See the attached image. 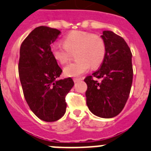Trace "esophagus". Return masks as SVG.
<instances>
[{"instance_id":"34e87169","label":"esophagus","mask_w":151,"mask_h":151,"mask_svg":"<svg viewBox=\"0 0 151 151\" xmlns=\"http://www.w3.org/2000/svg\"><path fill=\"white\" fill-rule=\"evenodd\" d=\"M82 78H73V81H74L75 82H78V81L82 80Z\"/></svg>"}]
</instances>
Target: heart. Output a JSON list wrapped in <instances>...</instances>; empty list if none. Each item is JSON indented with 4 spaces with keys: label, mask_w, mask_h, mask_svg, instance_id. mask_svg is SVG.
Masks as SVG:
<instances>
[{
    "label": "heart",
    "mask_w": 151,
    "mask_h": 151,
    "mask_svg": "<svg viewBox=\"0 0 151 151\" xmlns=\"http://www.w3.org/2000/svg\"><path fill=\"white\" fill-rule=\"evenodd\" d=\"M63 45L54 43L51 52L60 64H65L75 53L76 61L70 63L63 69L68 77L79 76L88 70L89 66L96 68L101 65L106 54L105 42L100 36L84 31H73L63 38Z\"/></svg>",
    "instance_id": "1"
}]
</instances>
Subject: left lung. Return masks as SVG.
<instances>
[{
	"label": "left lung",
	"instance_id": "left-lung-1",
	"mask_svg": "<svg viewBox=\"0 0 151 151\" xmlns=\"http://www.w3.org/2000/svg\"><path fill=\"white\" fill-rule=\"evenodd\" d=\"M106 54L101 66L84 79L86 104L95 115L111 118L118 115L129 97L132 80V53L127 42L112 31H103ZM100 79V81H98Z\"/></svg>",
	"mask_w": 151,
	"mask_h": 151
}]
</instances>
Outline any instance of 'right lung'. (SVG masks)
Here are the masks:
<instances>
[{"mask_svg":"<svg viewBox=\"0 0 151 151\" xmlns=\"http://www.w3.org/2000/svg\"><path fill=\"white\" fill-rule=\"evenodd\" d=\"M60 34L59 29L40 26L26 37L20 49L18 71L24 98L35 115L47 122L64 115L65 96L74 86L70 77L57 79L63 70L50 45Z\"/></svg>","mask_w":151,"mask_h":151,"instance_id":"obj_1","label":"right lung"}]
</instances>
